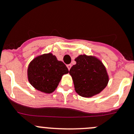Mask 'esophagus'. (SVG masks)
Listing matches in <instances>:
<instances>
[{
	"label": "esophagus",
	"mask_w": 134,
	"mask_h": 134,
	"mask_svg": "<svg viewBox=\"0 0 134 134\" xmlns=\"http://www.w3.org/2000/svg\"><path fill=\"white\" fill-rule=\"evenodd\" d=\"M66 66H67V68H68V70H70V69L72 65H71V64H68V65H66Z\"/></svg>",
	"instance_id": "1"
}]
</instances>
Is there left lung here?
Wrapping results in <instances>:
<instances>
[{
    "label": "left lung",
    "mask_w": 134,
    "mask_h": 134,
    "mask_svg": "<svg viewBox=\"0 0 134 134\" xmlns=\"http://www.w3.org/2000/svg\"><path fill=\"white\" fill-rule=\"evenodd\" d=\"M69 74L78 95L90 98L100 94L107 86L109 76L102 61L94 56L79 55Z\"/></svg>",
    "instance_id": "obj_1"
}]
</instances>
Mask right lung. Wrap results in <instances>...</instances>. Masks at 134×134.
<instances>
[{"mask_svg":"<svg viewBox=\"0 0 134 134\" xmlns=\"http://www.w3.org/2000/svg\"><path fill=\"white\" fill-rule=\"evenodd\" d=\"M68 69L62 61L58 60L52 53L44 54L34 58L27 70L28 80L37 90L50 94L54 91L62 76Z\"/></svg>","mask_w":134,"mask_h":134,"instance_id":"1","label":"right lung"}]
</instances>
